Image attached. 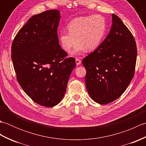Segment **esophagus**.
Here are the masks:
<instances>
[{
	"mask_svg": "<svg viewBox=\"0 0 146 146\" xmlns=\"http://www.w3.org/2000/svg\"><path fill=\"white\" fill-rule=\"evenodd\" d=\"M75 62H76V64L77 66H79V65L81 64V61H80L79 59H78V58H76Z\"/></svg>",
	"mask_w": 146,
	"mask_h": 146,
	"instance_id": "1",
	"label": "esophagus"
}]
</instances>
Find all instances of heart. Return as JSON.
<instances>
[{
  "label": "heart",
  "mask_w": 146,
  "mask_h": 146,
  "mask_svg": "<svg viewBox=\"0 0 146 146\" xmlns=\"http://www.w3.org/2000/svg\"><path fill=\"white\" fill-rule=\"evenodd\" d=\"M68 32H61L58 40L61 48L69 52L77 41L71 54H82L88 49L93 51L97 48L106 33L107 24L105 18L95 14L74 19L67 26Z\"/></svg>",
  "instance_id": "b5f03b06"
}]
</instances>
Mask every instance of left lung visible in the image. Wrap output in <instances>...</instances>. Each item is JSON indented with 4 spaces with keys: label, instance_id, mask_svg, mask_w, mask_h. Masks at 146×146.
<instances>
[{
    "label": "left lung",
    "instance_id": "obj_1",
    "mask_svg": "<svg viewBox=\"0 0 146 146\" xmlns=\"http://www.w3.org/2000/svg\"><path fill=\"white\" fill-rule=\"evenodd\" d=\"M111 21L106 38L82 61L90 97L102 105L117 100L125 91L134 76L137 59L132 33L117 15L112 14Z\"/></svg>",
    "mask_w": 146,
    "mask_h": 146
}]
</instances>
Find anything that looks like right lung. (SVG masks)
<instances>
[{
    "label": "right lung",
    "mask_w": 146,
    "mask_h": 146,
    "mask_svg": "<svg viewBox=\"0 0 146 146\" xmlns=\"http://www.w3.org/2000/svg\"><path fill=\"white\" fill-rule=\"evenodd\" d=\"M60 12L49 10L31 17L12 42L11 58L17 81L38 104L52 107L63 100L73 58H66L58 38Z\"/></svg>",
    "instance_id": "obj_1"
}]
</instances>
